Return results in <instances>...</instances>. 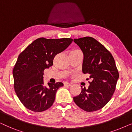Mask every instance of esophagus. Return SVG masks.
Segmentation results:
<instances>
[{
    "mask_svg": "<svg viewBox=\"0 0 132 132\" xmlns=\"http://www.w3.org/2000/svg\"><path fill=\"white\" fill-rule=\"evenodd\" d=\"M73 84H71V83H68V82H65L64 83V86H71Z\"/></svg>",
    "mask_w": 132,
    "mask_h": 132,
    "instance_id": "esophagus-1",
    "label": "esophagus"
}]
</instances>
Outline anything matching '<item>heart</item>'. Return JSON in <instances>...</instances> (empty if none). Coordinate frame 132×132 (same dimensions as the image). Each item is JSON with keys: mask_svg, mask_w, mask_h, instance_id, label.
<instances>
[{"mask_svg": "<svg viewBox=\"0 0 132 132\" xmlns=\"http://www.w3.org/2000/svg\"><path fill=\"white\" fill-rule=\"evenodd\" d=\"M75 51H78V50H72L71 52H75Z\"/></svg>", "mask_w": 132, "mask_h": 132, "instance_id": "obj_1", "label": "heart"}]
</instances>
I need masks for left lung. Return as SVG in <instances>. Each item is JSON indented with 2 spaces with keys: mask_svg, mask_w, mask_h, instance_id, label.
<instances>
[{
  "mask_svg": "<svg viewBox=\"0 0 132 132\" xmlns=\"http://www.w3.org/2000/svg\"><path fill=\"white\" fill-rule=\"evenodd\" d=\"M84 54L82 72L92 81L88 88L74 97L75 103L86 112L96 111L111 100L119 78L115 60L105 47L92 37L74 39Z\"/></svg>",
  "mask_w": 132,
  "mask_h": 132,
  "instance_id": "obj_1",
  "label": "left lung"
}]
</instances>
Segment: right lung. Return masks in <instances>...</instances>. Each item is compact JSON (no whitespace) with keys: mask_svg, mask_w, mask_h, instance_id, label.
I'll list each match as a JSON object with an SVG mask.
<instances>
[{"mask_svg":"<svg viewBox=\"0 0 132 132\" xmlns=\"http://www.w3.org/2000/svg\"><path fill=\"white\" fill-rule=\"evenodd\" d=\"M71 38H38L20 54L13 70L14 86L19 100L27 109L43 112L55 102L57 90L64 86L62 82L44 85L43 72L53 65V59L65 50Z\"/></svg>","mask_w":132,"mask_h":132,"instance_id":"add662e5","label":"right lung"}]
</instances>
